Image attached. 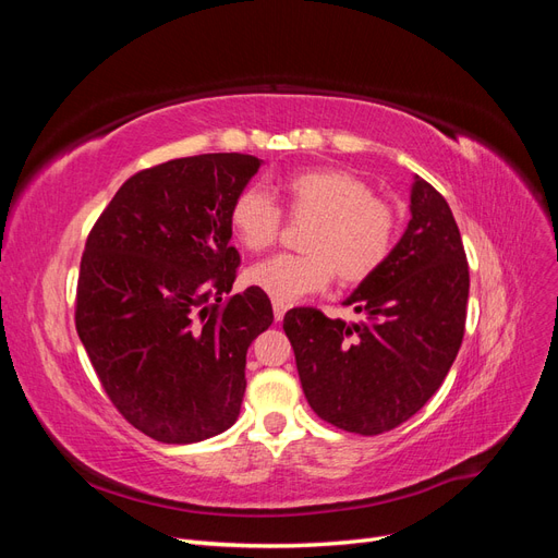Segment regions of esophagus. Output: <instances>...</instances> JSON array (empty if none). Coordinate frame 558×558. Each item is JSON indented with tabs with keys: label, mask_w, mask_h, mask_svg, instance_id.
Masks as SVG:
<instances>
[{
	"label": "esophagus",
	"mask_w": 558,
	"mask_h": 558,
	"mask_svg": "<svg viewBox=\"0 0 558 558\" xmlns=\"http://www.w3.org/2000/svg\"><path fill=\"white\" fill-rule=\"evenodd\" d=\"M272 310H275V318H277V320H281V318H283V314H286V310H289V305H283V302L275 300V302H272Z\"/></svg>",
	"instance_id": "esophagus-1"
}]
</instances>
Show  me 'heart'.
<instances>
[{"mask_svg": "<svg viewBox=\"0 0 558 558\" xmlns=\"http://www.w3.org/2000/svg\"><path fill=\"white\" fill-rule=\"evenodd\" d=\"M281 191L291 221L312 226L302 240L307 253H283L248 272V281L272 300L324 291L335 275L347 286L363 283L391 258L398 214L359 174L335 167L302 170L286 177ZM230 226L244 248L260 253L279 242L283 211L260 185H248L232 202Z\"/></svg>", "mask_w": 558, "mask_h": 558, "instance_id": "1", "label": "heart"}]
</instances>
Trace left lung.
I'll return each instance as SVG.
<instances>
[{"label": "left lung", "mask_w": 558, "mask_h": 558, "mask_svg": "<svg viewBox=\"0 0 558 558\" xmlns=\"http://www.w3.org/2000/svg\"><path fill=\"white\" fill-rule=\"evenodd\" d=\"M412 218L391 258L344 305V324L314 307L283 316L302 391L328 424L379 435L414 416L440 388L465 332L470 272L447 199L421 177Z\"/></svg>", "instance_id": "8db88e82"}]
</instances>
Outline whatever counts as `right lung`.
Returning a JSON list of instances; mask_svg holds the SVG:
<instances>
[{
    "label": "right lung",
    "instance_id": "obj_1",
    "mask_svg": "<svg viewBox=\"0 0 558 558\" xmlns=\"http://www.w3.org/2000/svg\"><path fill=\"white\" fill-rule=\"evenodd\" d=\"M260 160L205 154L132 174L81 256L76 332L113 408L144 435L191 445L238 421L246 351L272 302L234 293L230 207Z\"/></svg>",
    "mask_w": 558,
    "mask_h": 558
}]
</instances>
